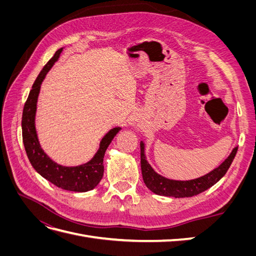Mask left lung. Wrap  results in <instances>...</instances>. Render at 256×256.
<instances>
[{
    "label": "left lung",
    "mask_w": 256,
    "mask_h": 256,
    "mask_svg": "<svg viewBox=\"0 0 256 256\" xmlns=\"http://www.w3.org/2000/svg\"><path fill=\"white\" fill-rule=\"evenodd\" d=\"M140 146L141 170L143 180L146 187L158 196L173 198H190L196 196L218 182L228 172L238 150L237 146L234 147L233 150L230 154V156L218 168H216L212 172L205 174L204 176H200L190 180H170V178L162 176L154 171L146 159L145 144L143 141H141Z\"/></svg>",
    "instance_id": "left-lung-1"
}]
</instances>
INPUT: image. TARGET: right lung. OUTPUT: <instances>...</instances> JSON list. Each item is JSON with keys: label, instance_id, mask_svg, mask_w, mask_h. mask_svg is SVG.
Here are the masks:
<instances>
[{"label": "right lung", "instance_id": "add662e5", "mask_svg": "<svg viewBox=\"0 0 256 256\" xmlns=\"http://www.w3.org/2000/svg\"><path fill=\"white\" fill-rule=\"evenodd\" d=\"M64 48L58 49L53 58L44 65L30 90L22 113V138L28 158L35 171L56 187L68 191L86 192L94 189L104 176V157L108 147L120 132L122 127L112 128L99 143V148L90 161L76 166H65L53 161L42 148L38 140L35 118L37 100L46 76L60 58Z\"/></svg>", "mask_w": 256, "mask_h": 256}]
</instances>
